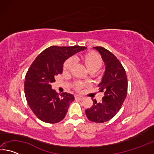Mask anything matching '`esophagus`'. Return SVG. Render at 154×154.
Returning a JSON list of instances; mask_svg holds the SVG:
<instances>
[{"mask_svg": "<svg viewBox=\"0 0 154 154\" xmlns=\"http://www.w3.org/2000/svg\"><path fill=\"white\" fill-rule=\"evenodd\" d=\"M75 98L76 99V100H83V99H84V97H83V96H75Z\"/></svg>", "mask_w": 154, "mask_h": 154, "instance_id": "34e87169", "label": "esophagus"}]
</instances>
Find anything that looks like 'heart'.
<instances>
[{
    "instance_id": "b5f03b06",
    "label": "heart",
    "mask_w": 154,
    "mask_h": 154,
    "mask_svg": "<svg viewBox=\"0 0 154 154\" xmlns=\"http://www.w3.org/2000/svg\"><path fill=\"white\" fill-rule=\"evenodd\" d=\"M82 61L84 64L85 67L90 72H96L100 69L103 64V60L100 56L98 54L93 51H90L85 54L82 56ZM74 60L72 58H69L64 62L63 66V71L64 72H69L73 67ZM85 83L76 82H75L73 86L75 90H80L82 88L85 86Z\"/></svg>"
}]
</instances>
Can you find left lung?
I'll return each instance as SVG.
<instances>
[{
  "mask_svg": "<svg viewBox=\"0 0 154 154\" xmlns=\"http://www.w3.org/2000/svg\"><path fill=\"white\" fill-rule=\"evenodd\" d=\"M93 48L100 53L105 64V73L98 85L105 96L101 103L92 99L93 105L85 110V115L91 122L103 123L113 118L122 107L127 94L128 80L123 66L111 52L103 47Z\"/></svg>",
  "mask_w": 154,
  "mask_h": 154,
  "instance_id": "obj_1",
  "label": "left lung"
}]
</instances>
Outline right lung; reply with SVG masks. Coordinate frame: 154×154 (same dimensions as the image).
<instances>
[{
  "label": "right lung",
  "mask_w": 154,
  "mask_h": 154,
  "mask_svg": "<svg viewBox=\"0 0 154 154\" xmlns=\"http://www.w3.org/2000/svg\"><path fill=\"white\" fill-rule=\"evenodd\" d=\"M85 49L78 45L49 47L30 65L25 77V96L31 110L41 121L55 124L64 118L74 96L66 92L60 96L51 84L56 75L62 72L64 61Z\"/></svg>",
  "instance_id": "add662e5"
}]
</instances>
